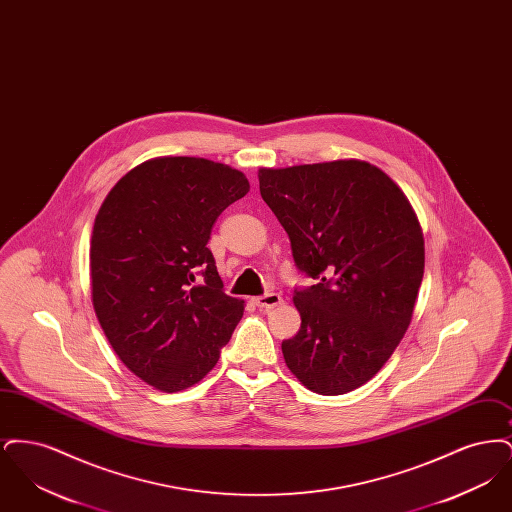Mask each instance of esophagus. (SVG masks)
<instances>
[{"label":"esophagus","instance_id":"34e87169","mask_svg":"<svg viewBox=\"0 0 512 512\" xmlns=\"http://www.w3.org/2000/svg\"><path fill=\"white\" fill-rule=\"evenodd\" d=\"M253 301H255V305L261 307V309H274V307H278V305L282 303V297H280L278 293H265V295L255 297Z\"/></svg>","mask_w":512,"mask_h":512}]
</instances>
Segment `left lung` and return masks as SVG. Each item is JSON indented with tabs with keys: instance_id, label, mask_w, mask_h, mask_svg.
<instances>
[{
	"instance_id": "8db88e82",
	"label": "left lung",
	"mask_w": 512,
	"mask_h": 512,
	"mask_svg": "<svg viewBox=\"0 0 512 512\" xmlns=\"http://www.w3.org/2000/svg\"><path fill=\"white\" fill-rule=\"evenodd\" d=\"M259 188L295 267L317 280L293 290L301 328L282 341L286 365L320 395L357 390L411 324L424 276L413 207L386 172L355 159L261 169Z\"/></svg>"
}]
</instances>
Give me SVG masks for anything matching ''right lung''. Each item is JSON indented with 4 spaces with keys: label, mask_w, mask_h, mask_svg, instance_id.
I'll list each match as a JSON object with an SVG mask.
<instances>
[{
    "label": "right lung",
    "mask_w": 512,
    "mask_h": 512,
    "mask_svg": "<svg viewBox=\"0 0 512 512\" xmlns=\"http://www.w3.org/2000/svg\"><path fill=\"white\" fill-rule=\"evenodd\" d=\"M249 192L244 174L199 157H157L124 174L92 232V301L124 365L157 390H186L217 365L244 315L207 242Z\"/></svg>",
    "instance_id": "add662e5"
}]
</instances>
